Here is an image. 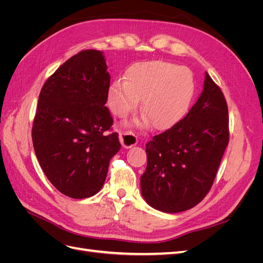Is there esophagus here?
<instances>
[{"instance_id":"34e87169","label":"esophagus","mask_w":263,"mask_h":263,"mask_svg":"<svg viewBox=\"0 0 263 263\" xmlns=\"http://www.w3.org/2000/svg\"><path fill=\"white\" fill-rule=\"evenodd\" d=\"M119 141L124 148H132L137 144V137L130 132H119Z\"/></svg>"}]
</instances>
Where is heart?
Segmentation results:
<instances>
[{"label":"heart","instance_id":"1","mask_svg":"<svg viewBox=\"0 0 263 263\" xmlns=\"http://www.w3.org/2000/svg\"><path fill=\"white\" fill-rule=\"evenodd\" d=\"M195 92L193 74L185 67L163 60L136 62L107 91V104L115 116L125 117L141 99L145 114L140 124L153 121L159 129L170 128L184 117Z\"/></svg>","mask_w":263,"mask_h":263}]
</instances>
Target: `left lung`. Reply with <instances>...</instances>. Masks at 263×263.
Instances as JSON below:
<instances>
[{
  "label": "left lung",
  "mask_w": 263,
  "mask_h": 263,
  "mask_svg": "<svg viewBox=\"0 0 263 263\" xmlns=\"http://www.w3.org/2000/svg\"><path fill=\"white\" fill-rule=\"evenodd\" d=\"M228 124L224 94L205 72L203 91L186 116L146 145L140 187L151 208L180 213L203 200L228 145Z\"/></svg>",
  "instance_id": "8db88e82"
}]
</instances>
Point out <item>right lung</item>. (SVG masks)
<instances>
[{
  "label": "right lung",
  "mask_w": 263,
  "mask_h": 263,
  "mask_svg": "<svg viewBox=\"0 0 263 263\" xmlns=\"http://www.w3.org/2000/svg\"><path fill=\"white\" fill-rule=\"evenodd\" d=\"M110 76L102 51L83 50L48 78L39 94L31 138L44 173L72 198L97 194L121 149L105 106Z\"/></svg>",
  "instance_id": "1"
}]
</instances>
